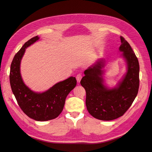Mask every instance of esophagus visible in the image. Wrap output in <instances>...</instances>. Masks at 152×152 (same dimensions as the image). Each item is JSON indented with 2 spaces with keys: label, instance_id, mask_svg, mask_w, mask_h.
<instances>
[{
  "label": "esophagus",
  "instance_id": "34e87169",
  "mask_svg": "<svg viewBox=\"0 0 152 152\" xmlns=\"http://www.w3.org/2000/svg\"><path fill=\"white\" fill-rule=\"evenodd\" d=\"M82 77V74L79 73V74L77 75V76H76V80H77V82H78V83H79V82H80V81Z\"/></svg>",
  "mask_w": 152,
  "mask_h": 152
}]
</instances>
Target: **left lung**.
Masks as SVG:
<instances>
[{
	"instance_id": "left-lung-1",
	"label": "left lung",
	"mask_w": 152,
	"mask_h": 152,
	"mask_svg": "<svg viewBox=\"0 0 152 152\" xmlns=\"http://www.w3.org/2000/svg\"><path fill=\"white\" fill-rule=\"evenodd\" d=\"M119 51L125 59L127 72L116 87L108 88L103 79L105 61L99 60L84 71L80 84L86 91V106L89 113L102 121H111L122 116L132 105L140 86V65L127 41L120 37Z\"/></svg>"
}]
</instances>
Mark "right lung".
<instances>
[{
    "instance_id": "obj_1",
    "label": "right lung",
    "mask_w": 152,
    "mask_h": 152,
    "mask_svg": "<svg viewBox=\"0 0 152 152\" xmlns=\"http://www.w3.org/2000/svg\"><path fill=\"white\" fill-rule=\"evenodd\" d=\"M39 39L37 36L31 38L15 54L11 65L10 82L12 91L24 113L36 121H46L61 114L66 96L76 87L77 81L75 77H70L43 93L34 92L24 84L20 71L21 59L25 49Z\"/></svg>"
}]
</instances>
